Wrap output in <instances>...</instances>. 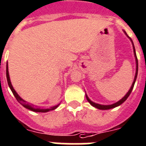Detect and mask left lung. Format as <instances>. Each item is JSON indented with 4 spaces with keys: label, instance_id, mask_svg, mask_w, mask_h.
<instances>
[{
    "label": "left lung",
    "instance_id": "1",
    "mask_svg": "<svg viewBox=\"0 0 146 146\" xmlns=\"http://www.w3.org/2000/svg\"><path fill=\"white\" fill-rule=\"evenodd\" d=\"M124 33L126 34V35L127 36L128 38H129V36L127 35V33H126L125 31H124ZM130 39V40L132 41V40H131V38H129ZM133 43V41H132ZM133 53H134V56H135V58H136V74H135V78H134V80L132 84V86H131V87H130V89L129 90V91L127 92V93L124 96H123L122 99H121V100H119L118 102H115V103H114V104L112 105H108V106H104V105H100V104H97V103H95V102H92L91 100H90L89 98H88V96H87V94H86V98H87V101L90 103V105L91 106H93V107H95V108H98V109H101V110H108V109H111V108H115V107H117V106H120V105H121L122 103H123V102H125L126 100H127V99L128 98V96H130V94L131 93V92H132L133 90V88L134 87V84H135V82H136V78H137V74H138V59H137V57H136V50H135V47H134V45H133Z\"/></svg>",
    "mask_w": 146,
    "mask_h": 146
}]
</instances>
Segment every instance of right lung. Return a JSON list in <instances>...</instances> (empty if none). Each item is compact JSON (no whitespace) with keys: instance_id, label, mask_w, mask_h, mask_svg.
Listing matches in <instances>:
<instances>
[{"instance_id":"right-lung-1","label":"right lung","mask_w":146,"mask_h":146,"mask_svg":"<svg viewBox=\"0 0 146 146\" xmlns=\"http://www.w3.org/2000/svg\"><path fill=\"white\" fill-rule=\"evenodd\" d=\"M7 83H8V85H9V87H10V90H11V91L12 93H13L14 96L16 97V99L17 100L19 103L23 106H24L25 108H28L29 110L31 111H35V112H47L49 111H52V110H54L56 108L59 106V105H57V106H55L53 107H50V108H36L34 106H31V105H29L27 103L26 101H25L24 100H23L22 98L18 95V93H16V90L13 89V87L12 86V84L10 82V76H9V72H8V66H7Z\"/></svg>"}]
</instances>
